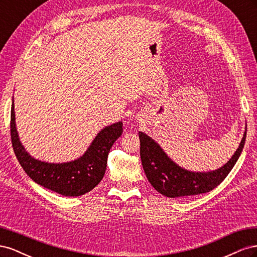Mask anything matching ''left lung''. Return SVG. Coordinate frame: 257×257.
I'll return each instance as SVG.
<instances>
[{
  "label": "left lung",
  "instance_id": "obj_1",
  "mask_svg": "<svg viewBox=\"0 0 257 257\" xmlns=\"http://www.w3.org/2000/svg\"><path fill=\"white\" fill-rule=\"evenodd\" d=\"M246 132L238 149L226 164L212 172L200 173L186 170L168 158L160 145L150 136L139 132L141 159L148 180L162 195L176 198L198 195L210 192L227 177L235 166L245 143Z\"/></svg>",
  "mask_w": 257,
  "mask_h": 257
}]
</instances>
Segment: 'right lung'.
<instances>
[{"label":"right lung","instance_id":"obj_1","mask_svg":"<svg viewBox=\"0 0 257 257\" xmlns=\"http://www.w3.org/2000/svg\"><path fill=\"white\" fill-rule=\"evenodd\" d=\"M15 120L13 96L11 136L20 165L34 182L63 196H80L95 188L105 175L110 148L123 133V123H113L99 131L80 158L66 163H48L36 160L28 153L19 139Z\"/></svg>","mask_w":257,"mask_h":257}]
</instances>
